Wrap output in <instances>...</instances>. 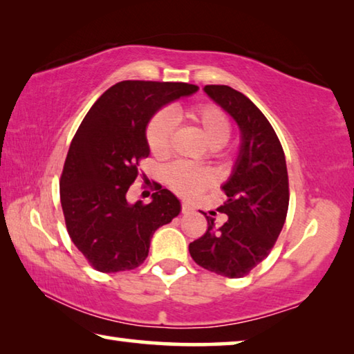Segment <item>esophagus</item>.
<instances>
[{
	"instance_id": "1",
	"label": "esophagus",
	"mask_w": 354,
	"mask_h": 354,
	"mask_svg": "<svg viewBox=\"0 0 354 354\" xmlns=\"http://www.w3.org/2000/svg\"><path fill=\"white\" fill-rule=\"evenodd\" d=\"M181 211H183V214L194 212V206L189 205V203H183V205H181Z\"/></svg>"
}]
</instances>
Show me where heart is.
<instances>
[{
    "label": "heart",
    "mask_w": 354,
    "mask_h": 354,
    "mask_svg": "<svg viewBox=\"0 0 354 354\" xmlns=\"http://www.w3.org/2000/svg\"><path fill=\"white\" fill-rule=\"evenodd\" d=\"M178 117L187 120L198 128L206 142L215 153L220 151L231 134V122L226 113L215 104H195L178 111ZM175 122L169 112L160 111L149 118L147 124V143L156 158H164L170 153ZM167 183L173 192L181 196H195L212 184L214 176L205 167H195L184 162L170 165L165 173Z\"/></svg>",
    "instance_id": "1"
}]
</instances>
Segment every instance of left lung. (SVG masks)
I'll use <instances>...</instances> for the list:
<instances>
[{
  "mask_svg": "<svg viewBox=\"0 0 354 354\" xmlns=\"http://www.w3.org/2000/svg\"><path fill=\"white\" fill-rule=\"evenodd\" d=\"M205 92L236 120L241 151L231 178L223 184L227 200L220 212L227 220L189 245L200 267L226 278H242L270 253L289 209V176L283 147L266 115L230 86H205Z\"/></svg>",
  "mask_w": 354,
  "mask_h": 354,
  "instance_id": "obj_1",
  "label": "left lung"
}]
</instances>
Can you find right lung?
<instances>
[{
	"label": "right lung",
	"instance_id": "right-lung-1",
	"mask_svg": "<svg viewBox=\"0 0 354 354\" xmlns=\"http://www.w3.org/2000/svg\"><path fill=\"white\" fill-rule=\"evenodd\" d=\"M196 91L185 82L122 81L84 117L59 187L68 236L95 270H134L147 259L154 231L181 211L179 200L160 184L148 205H131L127 192L139 175V162L149 156V118Z\"/></svg>",
	"mask_w": 354,
	"mask_h": 354
}]
</instances>
